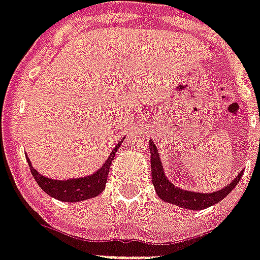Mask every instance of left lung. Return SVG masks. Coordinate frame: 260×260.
Returning a JSON list of instances; mask_svg holds the SVG:
<instances>
[{
    "label": "left lung",
    "instance_id": "1",
    "mask_svg": "<svg viewBox=\"0 0 260 260\" xmlns=\"http://www.w3.org/2000/svg\"><path fill=\"white\" fill-rule=\"evenodd\" d=\"M149 149H151L152 183H153V187L156 189V193L164 202L172 203L174 206L181 207V208H187V210L200 211L208 208L212 204L219 203L221 199H224L225 196L235 188V185L238 184V181L240 180L242 175H243V171H242L240 174L236 175V178L229 185H225L224 188H221L220 191L211 192V193L185 191V189H181L179 187H175L166 178L163 164L160 161L159 152H157V148L152 140H149Z\"/></svg>",
    "mask_w": 260,
    "mask_h": 260
}]
</instances>
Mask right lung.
I'll return each mask as SVG.
<instances>
[{
	"instance_id": "right-lung-1",
	"label": "right lung",
	"mask_w": 260,
	"mask_h": 260,
	"mask_svg": "<svg viewBox=\"0 0 260 260\" xmlns=\"http://www.w3.org/2000/svg\"><path fill=\"white\" fill-rule=\"evenodd\" d=\"M121 143H123V140L120 141L119 144L112 149L111 155L107 159V161L101 166L100 170H97L94 174L88 175V176H82V178L68 179V180L49 179L44 176V175L39 174L37 170H35L31 167L29 157H26V160L29 167H30V172L33 175V178L37 181V184L41 187L42 191L46 192L48 195L54 198V199L61 200V202L76 203V202L92 199V198L100 195L101 192L104 191L107 178H108L109 167H111L112 160L115 157L116 152H117L119 147L121 145Z\"/></svg>"
}]
</instances>
